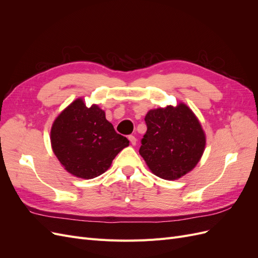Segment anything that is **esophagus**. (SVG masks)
Returning a JSON list of instances; mask_svg holds the SVG:
<instances>
[{
	"instance_id": "1",
	"label": "esophagus",
	"mask_w": 258,
	"mask_h": 258,
	"mask_svg": "<svg viewBox=\"0 0 258 258\" xmlns=\"http://www.w3.org/2000/svg\"><path fill=\"white\" fill-rule=\"evenodd\" d=\"M128 139H129V141H130V143H131L132 145H136V144H137V139H136L135 136H129Z\"/></svg>"
}]
</instances>
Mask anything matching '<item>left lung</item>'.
<instances>
[{
	"instance_id": "obj_1",
	"label": "left lung",
	"mask_w": 258,
	"mask_h": 258,
	"mask_svg": "<svg viewBox=\"0 0 258 258\" xmlns=\"http://www.w3.org/2000/svg\"><path fill=\"white\" fill-rule=\"evenodd\" d=\"M145 122L147 131L139 153L155 175L174 181L197 166L207 138L197 116L185 103L150 110Z\"/></svg>"
}]
</instances>
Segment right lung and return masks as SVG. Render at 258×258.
<instances>
[{"label":"right lung","instance_id":"add662e5","mask_svg":"<svg viewBox=\"0 0 258 258\" xmlns=\"http://www.w3.org/2000/svg\"><path fill=\"white\" fill-rule=\"evenodd\" d=\"M50 143L62 167L85 179L104 173L129 145L105 118V112L97 104L87 107L83 98L74 100L53 120Z\"/></svg>","mask_w":258,"mask_h":258}]
</instances>
